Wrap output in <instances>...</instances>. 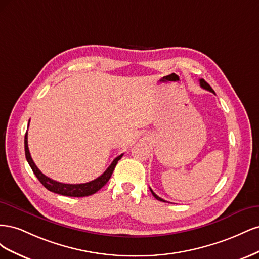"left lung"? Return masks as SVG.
<instances>
[{"mask_svg": "<svg viewBox=\"0 0 259 259\" xmlns=\"http://www.w3.org/2000/svg\"><path fill=\"white\" fill-rule=\"evenodd\" d=\"M200 85H201V88H203V89H204V90H207V91H209V92H211V93H214L215 94V92H214V90L213 89H211L210 88V86H209V84L208 83H206L204 80H203V79H200ZM150 191H151V193L153 194V197L156 199V200H159V201H162V202H166L165 200H163L162 198H160V197H158V195H156L151 189H150Z\"/></svg>", "mask_w": 259, "mask_h": 259, "instance_id": "1", "label": "left lung"}]
</instances>
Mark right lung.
<instances>
[{"instance_id":"1","label":"right lung","mask_w":259,"mask_h":259,"mask_svg":"<svg viewBox=\"0 0 259 259\" xmlns=\"http://www.w3.org/2000/svg\"><path fill=\"white\" fill-rule=\"evenodd\" d=\"M25 153H26V159L29 163L30 167L32 168L34 175L36 176V178L40 180V183L46 188V189L58 193L61 195H67V197H75V198H80V197H89V195H92L94 193H96L98 190H100L107 183L108 180L110 179L114 167L116 165L117 161H119L123 154L116 156V158L113 160V162L110 164L105 173L99 176L98 178L92 180L90 183H85V184H76V185H72V184H62V183H58L56 180H53L50 177L45 176L44 174H42V171L37 168V166L34 164L32 158H31L30 152H29V148H28V133H26L25 135Z\"/></svg>"}]
</instances>
